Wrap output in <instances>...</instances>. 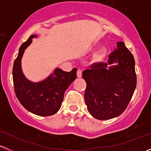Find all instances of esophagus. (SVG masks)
<instances>
[{"mask_svg":"<svg viewBox=\"0 0 151 151\" xmlns=\"http://www.w3.org/2000/svg\"><path fill=\"white\" fill-rule=\"evenodd\" d=\"M82 73H83V71H82L81 69H80V68H79V69L77 70V77H82Z\"/></svg>","mask_w":151,"mask_h":151,"instance_id":"obj_1","label":"esophagus"}]
</instances>
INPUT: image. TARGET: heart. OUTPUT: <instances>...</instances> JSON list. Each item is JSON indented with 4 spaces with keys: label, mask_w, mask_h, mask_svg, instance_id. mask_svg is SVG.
Here are the masks:
<instances>
[{
    "label": "heart",
    "mask_w": 151,
    "mask_h": 151,
    "mask_svg": "<svg viewBox=\"0 0 151 151\" xmlns=\"http://www.w3.org/2000/svg\"><path fill=\"white\" fill-rule=\"evenodd\" d=\"M104 49H101V50H100L98 54H97V57H100V56H101V55H102L103 53H104Z\"/></svg>",
    "instance_id": "heart-1"
}]
</instances>
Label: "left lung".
<instances>
[{
	"instance_id": "obj_1",
	"label": "left lung",
	"mask_w": 151,
	"mask_h": 151,
	"mask_svg": "<svg viewBox=\"0 0 151 151\" xmlns=\"http://www.w3.org/2000/svg\"><path fill=\"white\" fill-rule=\"evenodd\" d=\"M118 63L107 68L108 64ZM87 88L85 101L88 112L98 120L112 119L125 111L137 85L135 61L124 42L109 54L108 63H95L83 71Z\"/></svg>"
}]
</instances>
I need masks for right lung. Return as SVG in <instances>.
Returning <instances> with one entry per match:
<instances>
[{
  "label": "right lung",
  "mask_w": 151,
  "mask_h": 151,
  "mask_svg": "<svg viewBox=\"0 0 151 151\" xmlns=\"http://www.w3.org/2000/svg\"><path fill=\"white\" fill-rule=\"evenodd\" d=\"M36 37V35H31L19 47L12 71L14 88L17 98L27 110L40 116H50L55 114L61 106L65 91L77 77V68L67 72L58 68L43 81H29L22 73L21 59L32 39Z\"/></svg>",
  "instance_id": "right-lung-1"
}]
</instances>
